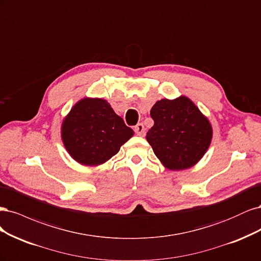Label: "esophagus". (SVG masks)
Instances as JSON below:
<instances>
[{
  "label": "esophagus",
  "instance_id": "esophagus-1",
  "mask_svg": "<svg viewBox=\"0 0 261 261\" xmlns=\"http://www.w3.org/2000/svg\"><path fill=\"white\" fill-rule=\"evenodd\" d=\"M134 132H136L138 136H141V137H144L145 136V128L144 125H143L142 123H138L136 127H134Z\"/></svg>",
  "mask_w": 261,
  "mask_h": 261
}]
</instances>
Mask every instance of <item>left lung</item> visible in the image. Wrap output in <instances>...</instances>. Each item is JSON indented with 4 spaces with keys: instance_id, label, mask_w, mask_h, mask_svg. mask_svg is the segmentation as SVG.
I'll use <instances>...</instances> for the list:
<instances>
[{
    "instance_id": "1",
    "label": "left lung",
    "mask_w": 261,
    "mask_h": 261,
    "mask_svg": "<svg viewBox=\"0 0 261 261\" xmlns=\"http://www.w3.org/2000/svg\"><path fill=\"white\" fill-rule=\"evenodd\" d=\"M150 117L154 125L146 140L166 169H189L206 154L213 140L212 123L188 96L157 100Z\"/></svg>"
}]
</instances>
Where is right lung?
Returning a JSON list of instances; mask_svg holds the SVG:
<instances>
[{
	"mask_svg": "<svg viewBox=\"0 0 261 261\" xmlns=\"http://www.w3.org/2000/svg\"><path fill=\"white\" fill-rule=\"evenodd\" d=\"M133 130L106 99L83 97L63 119L61 137L72 159L89 167L105 164L119 152Z\"/></svg>",
	"mask_w": 261,
	"mask_h": 261,
	"instance_id": "obj_1",
	"label": "right lung"
}]
</instances>
